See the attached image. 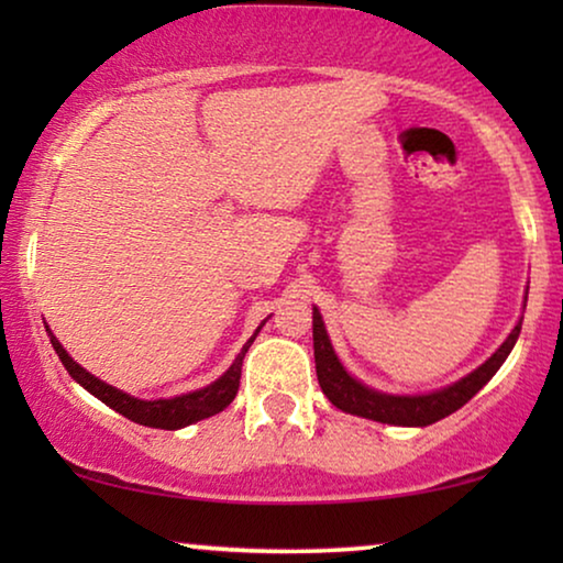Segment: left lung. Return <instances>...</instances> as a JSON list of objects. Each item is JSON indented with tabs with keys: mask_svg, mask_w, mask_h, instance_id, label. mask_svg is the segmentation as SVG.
Masks as SVG:
<instances>
[{
	"mask_svg": "<svg viewBox=\"0 0 563 563\" xmlns=\"http://www.w3.org/2000/svg\"><path fill=\"white\" fill-rule=\"evenodd\" d=\"M520 325L512 328V333L507 335V341L484 361L479 368H474L472 374L459 379L451 387H443L430 395H384V391L368 389L366 384L353 379L345 372L341 361H338L333 345H330L328 330L322 325L320 310L312 307V341H314V368H318V382L322 395L333 402L338 410L358 415V418H368L376 422H387V426H407V428H422L433 426V422L443 420L445 415L456 412L459 407H464L492 376L497 374V368L505 364V358L510 356L515 341L520 335Z\"/></svg>",
	"mask_w": 563,
	"mask_h": 563,
	"instance_id": "obj_1",
	"label": "left lung"
}]
</instances>
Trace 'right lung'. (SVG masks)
Returning <instances> with one entry per match:
<instances>
[{"label":"right lung","mask_w":563,"mask_h":563,"mask_svg":"<svg viewBox=\"0 0 563 563\" xmlns=\"http://www.w3.org/2000/svg\"><path fill=\"white\" fill-rule=\"evenodd\" d=\"M264 322H261V325H264ZM261 325H258V330H261ZM258 330L251 335V341L243 345L241 353H238L233 366H230L218 382H212L210 387H205V389L189 391V395L172 397V399H137V397L125 395V391L110 387V384L97 379L95 374H89L87 368H81L79 364H76V361L66 353L64 345L56 341V335L51 333V328H48V335H51L53 349H56V353H58L60 364L66 366V372L71 374L84 389L91 391L97 399H102L107 407H112L114 412L125 415L128 420L141 422V426L161 428V430H179L184 426H191V422H197V420L212 418V415L222 412L230 402H233L238 395V387H241L243 358H245V353H249L251 343L256 341Z\"/></svg>","instance_id":"1"}]
</instances>
